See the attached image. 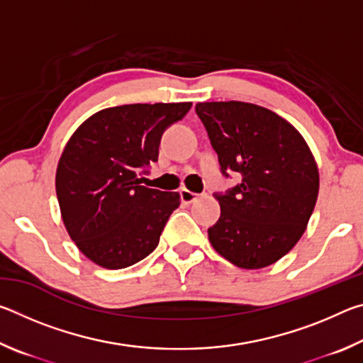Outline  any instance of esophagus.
<instances>
[{
  "mask_svg": "<svg viewBox=\"0 0 363 363\" xmlns=\"http://www.w3.org/2000/svg\"><path fill=\"white\" fill-rule=\"evenodd\" d=\"M179 195H181V200L184 201V203H192V201H195L200 196L199 194L190 192V190H187V189H182Z\"/></svg>",
  "mask_w": 363,
  "mask_h": 363,
  "instance_id": "obj_1",
  "label": "esophagus"
}]
</instances>
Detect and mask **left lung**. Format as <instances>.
<instances>
[{
  "label": "left lung",
  "instance_id": "8db88e82",
  "mask_svg": "<svg viewBox=\"0 0 363 363\" xmlns=\"http://www.w3.org/2000/svg\"><path fill=\"white\" fill-rule=\"evenodd\" d=\"M203 123L220 173L242 182L214 192L213 248L242 269H261L285 256L303 235L318 195L315 160L303 136L270 110L247 102H201Z\"/></svg>",
  "mask_w": 363,
  "mask_h": 363
}]
</instances>
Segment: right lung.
<instances>
[{
  "label": "right lung",
  "mask_w": 363,
  "mask_h": 363,
  "mask_svg": "<svg viewBox=\"0 0 363 363\" xmlns=\"http://www.w3.org/2000/svg\"><path fill=\"white\" fill-rule=\"evenodd\" d=\"M192 107L130 104L97 112L60 157L56 192L67 232L79 251L106 269H123L157 248L179 194L143 184L158 160L163 133Z\"/></svg>",
  "instance_id": "obj_1"
}]
</instances>
